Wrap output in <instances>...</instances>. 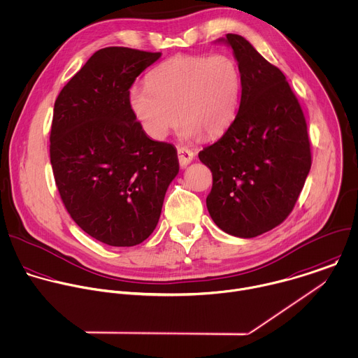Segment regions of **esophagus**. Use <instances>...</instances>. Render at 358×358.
I'll return each mask as SVG.
<instances>
[{
  "label": "esophagus",
  "instance_id": "obj_1",
  "mask_svg": "<svg viewBox=\"0 0 358 358\" xmlns=\"http://www.w3.org/2000/svg\"><path fill=\"white\" fill-rule=\"evenodd\" d=\"M193 158H194V154L190 150H187L185 147L178 148V159H179L180 166H187L193 161Z\"/></svg>",
  "mask_w": 358,
  "mask_h": 358
}]
</instances>
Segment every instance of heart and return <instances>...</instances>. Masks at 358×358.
I'll list each match as a JSON object with an SVG mask.
<instances>
[{
    "mask_svg": "<svg viewBox=\"0 0 358 358\" xmlns=\"http://www.w3.org/2000/svg\"><path fill=\"white\" fill-rule=\"evenodd\" d=\"M145 84L130 88L127 101L152 140L165 138L178 119L186 140L215 138L235 117L241 78L235 62L225 55L175 56L151 70Z\"/></svg>",
    "mask_w": 358,
    "mask_h": 358,
    "instance_id": "1",
    "label": "heart"
}]
</instances>
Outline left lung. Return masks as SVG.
I'll use <instances>...</instances> for the list:
<instances>
[{"label": "left lung", "mask_w": 358, "mask_h": 358, "mask_svg": "<svg viewBox=\"0 0 358 358\" xmlns=\"http://www.w3.org/2000/svg\"><path fill=\"white\" fill-rule=\"evenodd\" d=\"M217 42L232 49L242 92L225 134L199 152L213 172L206 203L224 232L255 238L280 225L298 200L310 169L306 122L284 74L245 38Z\"/></svg>", "instance_id": "left-lung-1"}]
</instances>
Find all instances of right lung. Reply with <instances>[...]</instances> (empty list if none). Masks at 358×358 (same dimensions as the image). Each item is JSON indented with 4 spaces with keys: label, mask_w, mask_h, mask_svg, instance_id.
Listing matches in <instances>:
<instances>
[{
    "label": "right lung",
    "mask_w": 358,
    "mask_h": 358,
    "mask_svg": "<svg viewBox=\"0 0 358 358\" xmlns=\"http://www.w3.org/2000/svg\"><path fill=\"white\" fill-rule=\"evenodd\" d=\"M161 53L106 48L59 94L50 162L62 200L88 235L134 246L155 229L179 173L176 148L151 140L129 108V90Z\"/></svg>",
    "instance_id": "add662e5"
}]
</instances>
